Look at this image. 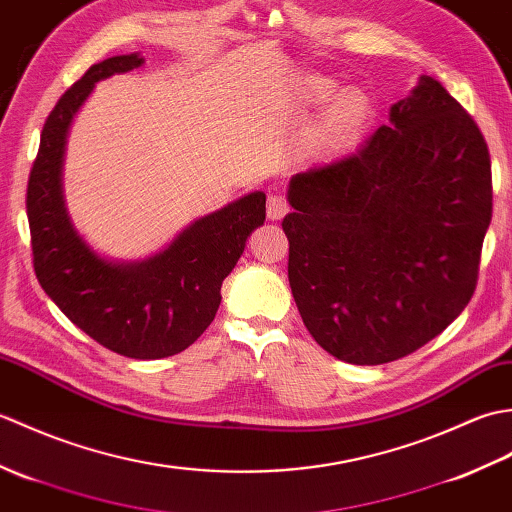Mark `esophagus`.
<instances>
[{"instance_id": "1", "label": "esophagus", "mask_w": 512, "mask_h": 512, "mask_svg": "<svg viewBox=\"0 0 512 512\" xmlns=\"http://www.w3.org/2000/svg\"><path fill=\"white\" fill-rule=\"evenodd\" d=\"M290 211L288 200L284 195H268V204H266V213H268V220H281L286 213Z\"/></svg>"}]
</instances>
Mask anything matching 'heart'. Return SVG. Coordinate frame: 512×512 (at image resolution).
Segmentation results:
<instances>
[{"label": "heart", "mask_w": 512, "mask_h": 512, "mask_svg": "<svg viewBox=\"0 0 512 512\" xmlns=\"http://www.w3.org/2000/svg\"><path fill=\"white\" fill-rule=\"evenodd\" d=\"M334 92V83L325 79H312L310 81V96L314 101L323 103L330 99ZM374 116L372 99L358 88L343 90L336 94L325 107L321 121L314 129L310 138L308 151L314 158H336L352 149Z\"/></svg>", "instance_id": "obj_1"}]
</instances>
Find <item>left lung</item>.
<instances>
[{
	"label": "left lung",
	"mask_w": 512,
	"mask_h": 512,
	"mask_svg": "<svg viewBox=\"0 0 512 512\" xmlns=\"http://www.w3.org/2000/svg\"><path fill=\"white\" fill-rule=\"evenodd\" d=\"M361 151L290 180L288 279L325 352L383 365L469 306L493 215L488 145L431 76Z\"/></svg>",
	"instance_id": "1"
}]
</instances>
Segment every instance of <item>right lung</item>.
Listing matches in <instances>:
<instances>
[{
	"instance_id": "right-lung-1",
	"label": "right lung",
	"mask_w": 512,
	"mask_h": 512,
	"mask_svg": "<svg viewBox=\"0 0 512 512\" xmlns=\"http://www.w3.org/2000/svg\"><path fill=\"white\" fill-rule=\"evenodd\" d=\"M143 63L138 54L94 63L54 105L32 162L26 213L32 266L46 295L76 328L127 358H165L198 341L222 301V281L266 220V195L206 215L140 264L105 262L83 242L65 211L61 165L65 136L94 83Z\"/></svg>"
}]
</instances>
